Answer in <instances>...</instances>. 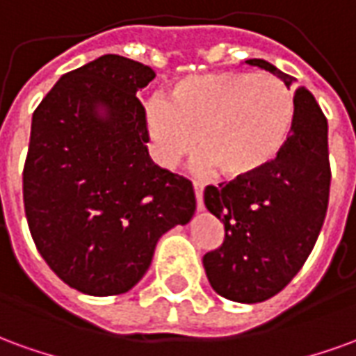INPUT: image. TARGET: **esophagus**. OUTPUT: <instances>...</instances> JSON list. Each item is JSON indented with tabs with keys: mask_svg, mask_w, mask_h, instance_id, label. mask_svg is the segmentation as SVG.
Returning a JSON list of instances; mask_svg holds the SVG:
<instances>
[{
	"mask_svg": "<svg viewBox=\"0 0 356 356\" xmlns=\"http://www.w3.org/2000/svg\"><path fill=\"white\" fill-rule=\"evenodd\" d=\"M194 194H196V208H198V211H202V209H204V198H202L204 186H202L198 181H194Z\"/></svg>",
	"mask_w": 356,
	"mask_h": 356,
	"instance_id": "obj_1",
	"label": "esophagus"
}]
</instances>
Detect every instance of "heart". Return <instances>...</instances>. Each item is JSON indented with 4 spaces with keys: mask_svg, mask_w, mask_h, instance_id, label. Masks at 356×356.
<instances>
[{
    "mask_svg": "<svg viewBox=\"0 0 356 356\" xmlns=\"http://www.w3.org/2000/svg\"><path fill=\"white\" fill-rule=\"evenodd\" d=\"M296 122V102L270 74L217 72L188 76L171 88L170 101L145 106L150 154L173 168L196 145L200 170L217 168L225 179H246L282 154Z\"/></svg>",
    "mask_w": 356,
    "mask_h": 356,
    "instance_id": "obj_1",
    "label": "heart"
}]
</instances>
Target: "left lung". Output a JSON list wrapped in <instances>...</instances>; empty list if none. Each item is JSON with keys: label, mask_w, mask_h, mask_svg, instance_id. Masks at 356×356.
I'll use <instances>...</instances> for the list:
<instances>
[{"label": "left lung", "mask_w": 356, "mask_h": 356, "mask_svg": "<svg viewBox=\"0 0 356 356\" xmlns=\"http://www.w3.org/2000/svg\"><path fill=\"white\" fill-rule=\"evenodd\" d=\"M248 65L296 78L263 58ZM296 122L282 154L252 177L209 185L204 204L225 225L221 246L204 255L211 288L231 301L259 303L286 288L321 234L330 196L328 122L311 91L293 93Z\"/></svg>", "instance_id": "1"}]
</instances>
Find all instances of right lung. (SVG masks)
<instances>
[{
	"label": "right lung",
	"mask_w": 356,
	"mask_h": 356,
	"mask_svg": "<svg viewBox=\"0 0 356 356\" xmlns=\"http://www.w3.org/2000/svg\"><path fill=\"white\" fill-rule=\"evenodd\" d=\"M154 76L102 55L65 74L32 116L22 171L30 234L51 270L88 296L131 290L160 236L196 209L193 183L148 156L137 91Z\"/></svg>",
	"instance_id": "obj_1"
}]
</instances>
